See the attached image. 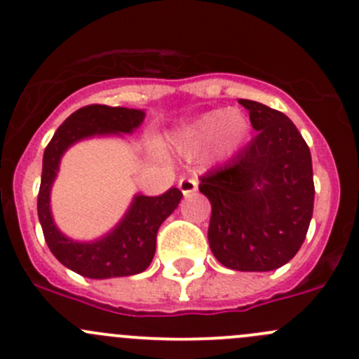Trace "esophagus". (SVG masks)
<instances>
[{
  "mask_svg": "<svg viewBox=\"0 0 359 359\" xmlns=\"http://www.w3.org/2000/svg\"><path fill=\"white\" fill-rule=\"evenodd\" d=\"M179 189L182 191L184 196H189V194L196 193L198 180L196 179H180L179 180Z\"/></svg>",
  "mask_w": 359,
  "mask_h": 359,
  "instance_id": "34e87169",
  "label": "esophagus"
}]
</instances>
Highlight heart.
I'll return each mask as SVG.
<instances>
[{"label": "heart", "mask_w": 359, "mask_h": 359, "mask_svg": "<svg viewBox=\"0 0 359 359\" xmlns=\"http://www.w3.org/2000/svg\"><path fill=\"white\" fill-rule=\"evenodd\" d=\"M250 133L248 119L240 111L217 109L198 116L177 132V147L184 153H200L212 146L215 159H227L243 147Z\"/></svg>", "instance_id": "b5f03b06"}]
</instances>
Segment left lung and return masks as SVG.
Returning a JSON list of instances; mask_svg holds the SVG:
<instances>
[{"instance_id": "left-lung-1", "label": "left lung", "mask_w": 359, "mask_h": 359, "mask_svg": "<svg viewBox=\"0 0 359 359\" xmlns=\"http://www.w3.org/2000/svg\"><path fill=\"white\" fill-rule=\"evenodd\" d=\"M257 135L227 165L200 177L210 200L208 243L222 266L273 271L295 257L314 205L311 151L288 116L240 99Z\"/></svg>"}]
</instances>
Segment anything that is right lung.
Returning a JSON list of instances; mask_svg holds the SVG:
<instances>
[{
  "label": "right lung",
  "instance_id": "add662e5",
  "mask_svg": "<svg viewBox=\"0 0 359 359\" xmlns=\"http://www.w3.org/2000/svg\"><path fill=\"white\" fill-rule=\"evenodd\" d=\"M146 112L128 107L92 104L72 112L57 128L43 154L38 217L45 241L55 259L67 269L93 280L139 274L149 267L156 252V234L163 220L177 208L182 193L177 187L161 196L137 194L125 217L100 240L81 243L59 231L50 210V191L59 172L60 158L72 144L95 135L132 133L142 125Z\"/></svg>",
  "mask_w": 359,
  "mask_h": 359
}]
</instances>
